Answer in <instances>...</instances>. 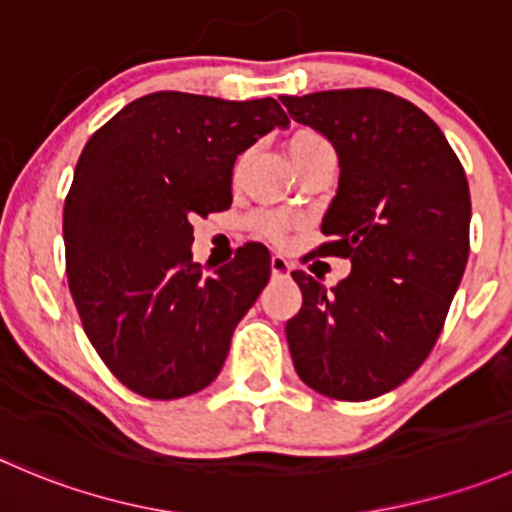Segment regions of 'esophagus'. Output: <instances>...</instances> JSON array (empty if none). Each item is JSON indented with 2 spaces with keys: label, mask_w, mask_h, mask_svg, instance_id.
<instances>
[{
  "label": "esophagus",
  "mask_w": 512,
  "mask_h": 512,
  "mask_svg": "<svg viewBox=\"0 0 512 512\" xmlns=\"http://www.w3.org/2000/svg\"><path fill=\"white\" fill-rule=\"evenodd\" d=\"M292 262L287 260L285 255H272L270 257V270H272V275L275 277H285V275H290L292 272Z\"/></svg>",
  "instance_id": "1"
}]
</instances>
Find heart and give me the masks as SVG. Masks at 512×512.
I'll return each mask as SVG.
<instances>
[{
	"instance_id": "heart-1",
	"label": "heart",
	"mask_w": 512,
	"mask_h": 512,
	"mask_svg": "<svg viewBox=\"0 0 512 512\" xmlns=\"http://www.w3.org/2000/svg\"><path fill=\"white\" fill-rule=\"evenodd\" d=\"M322 150H332L330 142H327L317 130H310V127H300V130H295L287 137V152H290L295 165ZM237 172H240V165H237ZM257 227H260L270 240L282 242L287 237V232L292 230V220L282 215H260L257 217Z\"/></svg>"
}]
</instances>
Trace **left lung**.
<instances>
[{"label": "left lung", "mask_w": 512, "mask_h": 512, "mask_svg": "<svg viewBox=\"0 0 512 512\" xmlns=\"http://www.w3.org/2000/svg\"><path fill=\"white\" fill-rule=\"evenodd\" d=\"M282 104L340 157L330 240L312 252L352 262L330 290L292 272L302 307L287 345L305 385L362 403L408 380L438 342L470 252L468 180L438 124L398 94L327 89Z\"/></svg>", "instance_id": "obj_1"}]
</instances>
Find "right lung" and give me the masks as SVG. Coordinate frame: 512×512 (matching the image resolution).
<instances>
[{"label": "right lung", "instance_id": "obj_1", "mask_svg": "<svg viewBox=\"0 0 512 512\" xmlns=\"http://www.w3.org/2000/svg\"><path fill=\"white\" fill-rule=\"evenodd\" d=\"M285 124L272 97L155 92L84 145L64 200L67 282L89 342L132 393L177 400L220 375L270 280V252L247 242L205 275L192 220L232 205L237 155Z\"/></svg>", "mask_w": 512, "mask_h": 512}]
</instances>
